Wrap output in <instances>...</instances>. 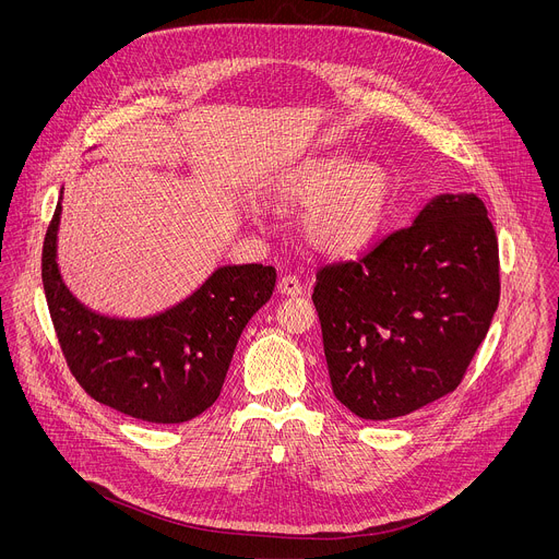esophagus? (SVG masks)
I'll list each match as a JSON object with an SVG mask.
<instances>
[{
    "label": "esophagus",
    "instance_id": "esophagus-1",
    "mask_svg": "<svg viewBox=\"0 0 559 559\" xmlns=\"http://www.w3.org/2000/svg\"><path fill=\"white\" fill-rule=\"evenodd\" d=\"M278 292L285 294V296H300V294L305 292V285H302L296 276L285 274V276H281V281H278Z\"/></svg>",
    "mask_w": 559,
    "mask_h": 559
}]
</instances>
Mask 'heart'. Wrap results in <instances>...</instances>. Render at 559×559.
I'll return each instance as SVG.
<instances>
[{
  "label": "heart",
  "instance_id": "heart-1",
  "mask_svg": "<svg viewBox=\"0 0 559 559\" xmlns=\"http://www.w3.org/2000/svg\"><path fill=\"white\" fill-rule=\"evenodd\" d=\"M395 181L386 166L349 164L343 154L300 158L270 181L276 205H302V241L328 257H345L367 246L389 214Z\"/></svg>",
  "mask_w": 559,
  "mask_h": 559
}]
</instances>
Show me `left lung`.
<instances>
[{
	"instance_id": "obj_1",
	"label": "left lung",
	"mask_w": 559,
	"mask_h": 559,
	"mask_svg": "<svg viewBox=\"0 0 559 559\" xmlns=\"http://www.w3.org/2000/svg\"><path fill=\"white\" fill-rule=\"evenodd\" d=\"M332 389L358 418L407 416L451 393L500 300L493 223L475 194L431 199L356 261L316 272Z\"/></svg>"
}]
</instances>
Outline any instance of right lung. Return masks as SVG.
I'll list each match as a JSON object with an SVG mask.
<instances>
[{
  "label": "right lung",
  "instance_id": "obj_1",
  "mask_svg": "<svg viewBox=\"0 0 559 559\" xmlns=\"http://www.w3.org/2000/svg\"><path fill=\"white\" fill-rule=\"evenodd\" d=\"M61 197L48 225L41 281L66 362L97 403L156 425L197 418L221 393L250 318L270 300L272 265H223L181 302L145 318L104 316L79 302L57 265Z\"/></svg>",
  "mask_w": 559,
  "mask_h": 559
}]
</instances>
